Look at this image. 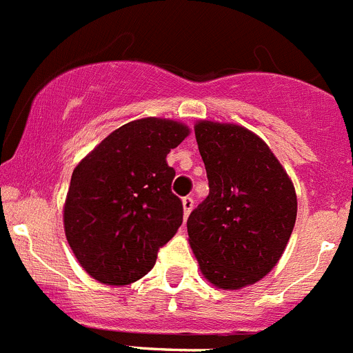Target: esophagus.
<instances>
[{"instance_id":"1","label":"esophagus","mask_w":353,"mask_h":353,"mask_svg":"<svg viewBox=\"0 0 353 353\" xmlns=\"http://www.w3.org/2000/svg\"><path fill=\"white\" fill-rule=\"evenodd\" d=\"M182 206H183V215L189 216V213L192 212L194 208V199L190 198V196H187V198L182 199Z\"/></svg>"}]
</instances>
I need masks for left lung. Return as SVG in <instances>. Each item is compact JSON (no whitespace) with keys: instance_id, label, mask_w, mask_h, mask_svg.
Segmentation results:
<instances>
[{"instance_id":"obj_1","label":"left lung","mask_w":353,"mask_h":353,"mask_svg":"<svg viewBox=\"0 0 353 353\" xmlns=\"http://www.w3.org/2000/svg\"><path fill=\"white\" fill-rule=\"evenodd\" d=\"M210 194L187 221L189 243L212 285L238 290L266 276L292 234V180L257 134L236 124L194 125Z\"/></svg>"}]
</instances>
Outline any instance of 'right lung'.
I'll use <instances>...</instances> for the list:
<instances>
[{"label": "right lung", "mask_w": 353, "mask_h": 353, "mask_svg": "<svg viewBox=\"0 0 353 353\" xmlns=\"http://www.w3.org/2000/svg\"><path fill=\"white\" fill-rule=\"evenodd\" d=\"M189 137L170 119H138L110 132L73 170L64 232L80 266L106 285H128L154 268L179 231L183 206L171 192L166 155Z\"/></svg>", "instance_id": "right-lung-1"}]
</instances>
